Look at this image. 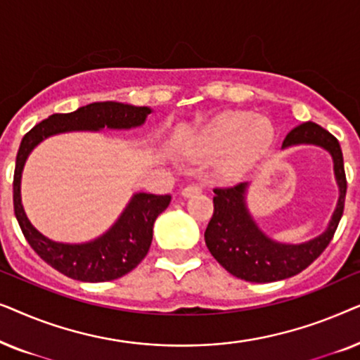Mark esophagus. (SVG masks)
I'll use <instances>...</instances> for the list:
<instances>
[{
    "label": "esophagus",
    "mask_w": 360,
    "mask_h": 360,
    "mask_svg": "<svg viewBox=\"0 0 360 360\" xmlns=\"http://www.w3.org/2000/svg\"><path fill=\"white\" fill-rule=\"evenodd\" d=\"M200 191H201L200 185H186L185 188H181V196H184V198H188L191 195H198Z\"/></svg>",
    "instance_id": "esophagus-1"
}]
</instances>
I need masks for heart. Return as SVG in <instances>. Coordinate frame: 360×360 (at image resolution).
Segmentation results:
<instances>
[{
  "label": "heart",
  "mask_w": 360,
  "mask_h": 360,
  "mask_svg": "<svg viewBox=\"0 0 360 360\" xmlns=\"http://www.w3.org/2000/svg\"><path fill=\"white\" fill-rule=\"evenodd\" d=\"M272 139L274 124L269 117L229 111L200 127L190 152L200 159H218L216 174L223 180H236L269 149Z\"/></svg>",
  "instance_id": "obj_1"
}]
</instances>
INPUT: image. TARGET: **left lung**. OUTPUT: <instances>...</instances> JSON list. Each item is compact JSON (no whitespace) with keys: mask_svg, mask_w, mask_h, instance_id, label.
<instances>
[{"mask_svg":"<svg viewBox=\"0 0 360 360\" xmlns=\"http://www.w3.org/2000/svg\"><path fill=\"white\" fill-rule=\"evenodd\" d=\"M302 144L321 147L333 157L339 198L326 231L302 244L278 243L269 238L250 214L245 203L249 181L231 188H214V213L205 231V243L211 255L234 277L255 283L290 278L314 262L331 243L341 221L347 190L341 146L336 137L311 121L290 131L282 149Z\"/></svg>","mask_w":360,"mask_h":360,"instance_id":"obj_1","label":"left lung"}]
</instances>
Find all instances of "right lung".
<instances>
[{
  "mask_svg": "<svg viewBox=\"0 0 360 360\" xmlns=\"http://www.w3.org/2000/svg\"><path fill=\"white\" fill-rule=\"evenodd\" d=\"M152 112L147 106H132L117 101L91 103L65 115H52L39 122L22 137L16 155L13 181L14 214L24 238L42 260L58 272L82 282H108L120 278L141 264L149 252L152 229L170 195L136 193L120 218L105 234L88 243H57L34 228L21 203V176L27 157L44 139L72 131L131 129L146 122Z\"/></svg>",
  "mask_w": 360,
  "mask_h": 360,
  "instance_id": "add662e5",
  "label": "right lung"
}]
</instances>
